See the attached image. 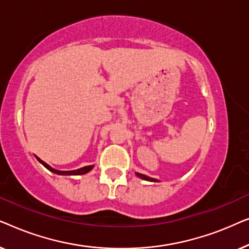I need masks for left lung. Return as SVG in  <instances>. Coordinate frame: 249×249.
<instances>
[{
    "label": "left lung",
    "instance_id": "8db88e82",
    "mask_svg": "<svg viewBox=\"0 0 249 249\" xmlns=\"http://www.w3.org/2000/svg\"><path fill=\"white\" fill-rule=\"evenodd\" d=\"M136 176L139 177V178L144 179V180H147V181H154V182L158 181V180L154 179V178H151V177H147V176H145V175H142V173H138V172H136Z\"/></svg>",
    "mask_w": 249,
    "mask_h": 249
}]
</instances>
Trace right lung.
I'll return each instance as SVG.
<instances>
[{
	"instance_id": "add662e5",
	"label": "right lung",
	"mask_w": 249,
	"mask_h": 249,
	"mask_svg": "<svg viewBox=\"0 0 249 249\" xmlns=\"http://www.w3.org/2000/svg\"><path fill=\"white\" fill-rule=\"evenodd\" d=\"M37 160L42 163V164L45 166L47 170H50V171H52L54 173H56V175H62V176H79V175H85V173L89 172L91 169L94 168V165H87V166H84V168H80L78 170H72V171H60V170H56V169H53L52 166H50L47 163H45L44 161H42L39 158H37Z\"/></svg>"
}]
</instances>
